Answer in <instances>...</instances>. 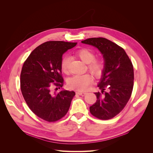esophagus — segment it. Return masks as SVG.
I'll use <instances>...</instances> for the list:
<instances>
[{"instance_id":"1","label":"esophagus","mask_w":153,"mask_h":153,"mask_svg":"<svg viewBox=\"0 0 153 153\" xmlns=\"http://www.w3.org/2000/svg\"><path fill=\"white\" fill-rule=\"evenodd\" d=\"M76 93L77 94H78V95H80V96H85V95L87 94V92L77 91V92H76Z\"/></svg>"}]
</instances>
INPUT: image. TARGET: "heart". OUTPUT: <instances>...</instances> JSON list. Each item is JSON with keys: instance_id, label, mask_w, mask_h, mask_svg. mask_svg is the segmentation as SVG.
Instances as JSON below:
<instances>
[{"instance_id": "b5f03b06", "label": "heart", "mask_w": 153, "mask_h": 153, "mask_svg": "<svg viewBox=\"0 0 153 153\" xmlns=\"http://www.w3.org/2000/svg\"><path fill=\"white\" fill-rule=\"evenodd\" d=\"M76 55L85 64H88V69L96 76H99L102 73L103 66L99 61L94 60V53L91 50L87 48H82L77 50ZM69 59L68 57L62 58L61 62V70L64 73H68ZM93 78L89 74L77 75L70 77L68 80V86L72 89L79 91H84L87 89L92 84Z\"/></svg>"}]
</instances>
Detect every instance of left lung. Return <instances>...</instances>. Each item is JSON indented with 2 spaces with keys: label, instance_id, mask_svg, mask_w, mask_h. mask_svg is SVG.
Instances as JSON below:
<instances>
[{
  "label": "left lung",
  "instance_id": "1",
  "mask_svg": "<svg viewBox=\"0 0 153 153\" xmlns=\"http://www.w3.org/2000/svg\"><path fill=\"white\" fill-rule=\"evenodd\" d=\"M98 49L104 59L102 75L98 84L99 89L108 92L101 96L96 92L97 100L90 106V112L102 120L114 117L119 114L130 98L133 87L134 71L130 59L124 50L103 38H92L82 41Z\"/></svg>",
  "mask_w": 153,
  "mask_h": 153
}]
</instances>
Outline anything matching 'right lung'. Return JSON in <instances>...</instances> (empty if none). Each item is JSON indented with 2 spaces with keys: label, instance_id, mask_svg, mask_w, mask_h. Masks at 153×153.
Instances as JSON below:
<instances>
[{
  "label": "right lung",
  "instance_id": "obj_1",
  "mask_svg": "<svg viewBox=\"0 0 153 153\" xmlns=\"http://www.w3.org/2000/svg\"><path fill=\"white\" fill-rule=\"evenodd\" d=\"M76 44L47 41L32 51L23 65L20 75L22 95L32 112L45 121L54 122L63 117L75 95L74 91L62 88L59 92H54L53 87H62V55Z\"/></svg>",
  "mask_w": 153,
  "mask_h": 153
}]
</instances>
